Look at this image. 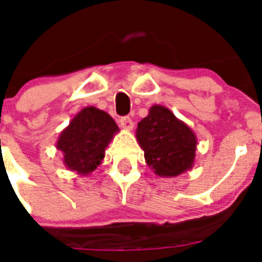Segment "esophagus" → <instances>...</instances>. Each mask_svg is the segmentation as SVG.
<instances>
[{
  "label": "esophagus",
  "instance_id": "esophagus-1",
  "mask_svg": "<svg viewBox=\"0 0 262 262\" xmlns=\"http://www.w3.org/2000/svg\"><path fill=\"white\" fill-rule=\"evenodd\" d=\"M119 123H120V126H122V128H124V129H131L134 127L133 119H131V118H129L128 115L120 118Z\"/></svg>",
  "mask_w": 262,
  "mask_h": 262
}]
</instances>
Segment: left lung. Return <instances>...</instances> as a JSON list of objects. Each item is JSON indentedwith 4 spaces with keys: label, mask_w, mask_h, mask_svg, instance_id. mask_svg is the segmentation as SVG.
Masks as SVG:
<instances>
[{
    "label": "left lung",
    "mask_w": 262,
    "mask_h": 262,
    "mask_svg": "<svg viewBox=\"0 0 262 262\" xmlns=\"http://www.w3.org/2000/svg\"><path fill=\"white\" fill-rule=\"evenodd\" d=\"M145 161L163 177L181 174L193 165L196 139L193 131L164 106H152L136 129Z\"/></svg>",
    "instance_id": "8db88e82"
}]
</instances>
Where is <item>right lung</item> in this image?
I'll return each instance as SVG.
<instances>
[{"instance_id": "1", "label": "right lung", "mask_w": 262, "mask_h": 262, "mask_svg": "<svg viewBox=\"0 0 262 262\" xmlns=\"http://www.w3.org/2000/svg\"><path fill=\"white\" fill-rule=\"evenodd\" d=\"M118 126L102 110L85 107L61 133L57 148L64 154V163L82 174L93 172L105 157V148Z\"/></svg>"}]
</instances>
